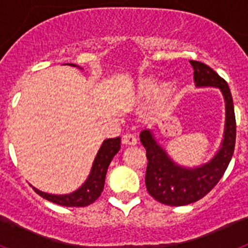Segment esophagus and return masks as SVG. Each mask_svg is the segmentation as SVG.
Here are the masks:
<instances>
[{
  "label": "esophagus",
  "instance_id": "esophagus-1",
  "mask_svg": "<svg viewBox=\"0 0 248 248\" xmlns=\"http://www.w3.org/2000/svg\"><path fill=\"white\" fill-rule=\"evenodd\" d=\"M123 144H125V145H135L138 143V139L135 135L133 134H124L123 135L122 139Z\"/></svg>",
  "mask_w": 248,
  "mask_h": 248
}]
</instances>
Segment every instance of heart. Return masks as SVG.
<instances>
[{
  "mask_svg": "<svg viewBox=\"0 0 248 248\" xmlns=\"http://www.w3.org/2000/svg\"><path fill=\"white\" fill-rule=\"evenodd\" d=\"M157 87H159V83L155 79H145L139 84V94L143 95V97L153 95L157 91ZM169 93H170V88L164 87L163 91H161V94H163L164 97H166V95H169Z\"/></svg>",
  "mask_w": 248,
  "mask_h": 248,
  "instance_id": "b5f03b06",
  "label": "heart"
}]
</instances>
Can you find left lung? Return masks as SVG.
<instances>
[{
  "mask_svg": "<svg viewBox=\"0 0 248 248\" xmlns=\"http://www.w3.org/2000/svg\"><path fill=\"white\" fill-rule=\"evenodd\" d=\"M194 68L196 87H215L225 99L226 120L220 149L210 161L195 168H185L175 163L155 140L151 130L140 133V141L146 150L145 185L149 194L156 201L169 206H184L196 202L209 194L226 171L233 155L236 143V119L233 102L226 80L209 65L190 61Z\"/></svg>",
  "mask_w": 248,
  "mask_h": 248,
  "instance_id": "left-lung-1",
  "label": "left lung"
}]
</instances>
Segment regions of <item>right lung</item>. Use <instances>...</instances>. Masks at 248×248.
Returning <instances> with one entry per match:
<instances>
[{"label":"right lung","instance_id":"add662e5","mask_svg":"<svg viewBox=\"0 0 248 248\" xmlns=\"http://www.w3.org/2000/svg\"><path fill=\"white\" fill-rule=\"evenodd\" d=\"M73 67H78L76 64H69ZM120 149V138H113V139H107L103 141L102 146L98 150V154L95 156L92 165V170L87 180L84 181L79 189L71 194L65 195H52L43 192L41 190L33 187L34 191L42 196L46 200L54 202L57 205L67 206V207H83L88 206L97 200L104 189L105 175L108 171V166L113 157L115 156Z\"/></svg>","mask_w":248,"mask_h":248}]
</instances>
